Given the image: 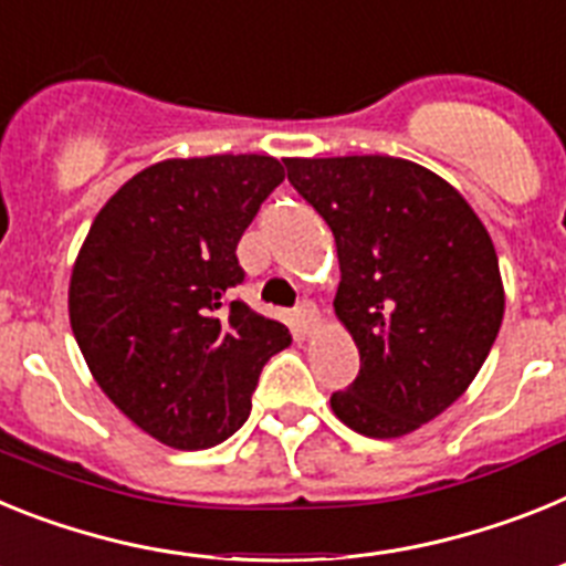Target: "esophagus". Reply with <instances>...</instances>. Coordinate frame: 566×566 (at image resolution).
I'll return each mask as SVG.
<instances>
[{
	"label": "esophagus",
	"instance_id": "34e87169",
	"mask_svg": "<svg viewBox=\"0 0 566 566\" xmlns=\"http://www.w3.org/2000/svg\"><path fill=\"white\" fill-rule=\"evenodd\" d=\"M296 322H298V327H302L304 333H311L313 327L318 324V307H316V304L304 298V302L296 307Z\"/></svg>",
	"mask_w": 566,
	"mask_h": 566
}]
</instances>
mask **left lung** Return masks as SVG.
Returning a JSON list of instances; mask_svg holds the SVG:
<instances>
[{"label":"left lung","instance_id":"left-lung-1","mask_svg":"<svg viewBox=\"0 0 566 566\" xmlns=\"http://www.w3.org/2000/svg\"><path fill=\"white\" fill-rule=\"evenodd\" d=\"M327 228L342 282L336 316L361 370L331 407L350 430L399 439L459 399L504 318L499 255L464 196L392 156L284 159Z\"/></svg>","mask_w":566,"mask_h":566}]
</instances>
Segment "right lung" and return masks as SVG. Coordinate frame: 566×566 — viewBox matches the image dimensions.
Here are the masks:
<instances>
[{
    "label": "right lung",
    "mask_w": 566,
    "mask_h": 566,
    "mask_svg": "<svg viewBox=\"0 0 566 566\" xmlns=\"http://www.w3.org/2000/svg\"><path fill=\"white\" fill-rule=\"evenodd\" d=\"M284 181L273 156L145 167L107 199L73 264L71 327L96 385L136 427L205 450L250 416L259 373L290 344L282 322L230 302L239 239Z\"/></svg>",
    "instance_id": "right-lung-1"
}]
</instances>
